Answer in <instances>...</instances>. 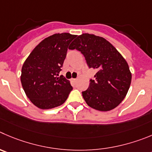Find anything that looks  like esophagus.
Here are the masks:
<instances>
[{"mask_svg":"<svg viewBox=\"0 0 152 152\" xmlns=\"http://www.w3.org/2000/svg\"><path fill=\"white\" fill-rule=\"evenodd\" d=\"M76 80H77V79H76V78H72V79H71V81H72V82H75Z\"/></svg>","mask_w":152,"mask_h":152,"instance_id":"esophagus-1","label":"esophagus"}]
</instances>
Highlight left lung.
<instances>
[{
    "instance_id": "left-lung-1",
    "label": "left lung",
    "mask_w": 152,
    "mask_h": 152,
    "mask_svg": "<svg viewBox=\"0 0 152 152\" xmlns=\"http://www.w3.org/2000/svg\"><path fill=\"white\" fill-rule=\"evenodd\" d=\"M71 50L83 54L89 68L96 69L95 80L82 92L86 103L99 111L116 107L126 96L131 82L128 63L115 48L104 38L83 34L72 42Z\"/></svg>"
}]
</instances>
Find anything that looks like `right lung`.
Returning a JSON list of instances; mask_svg holds the SVG:
<instances>
[{
	"label": "right lung",
	"instance_id": "1",
	"mask_svg": "<svg viewBox=\"0 0 152 152\" xmlns=\"http://www.w3.org/2000/svg\"><path fill=\"white\" fill-rule=\"evenodd\" d=\"M77 37L55 34L43 39L32 50L21 69V82L30 102L42 110L63 104L72 90L70 82L59 76L68 47Z\"/></svg>",
	"mask_w": 152,
	"mask_h": 152
}]
</instances>
